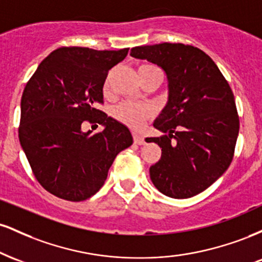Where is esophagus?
<instances>
[{"label":"esophagus","mask_w":262,"mask_h":262,"mask_svg":"<svg viewBox=\"0 0 262 262\" xmlns=\"http://www.w3.org/2000/svg\"><path fill=\"white\" fill-rule=\"evenodd\" d=\"M133 138H134V143L138 144V145H143V144L145 143V141H144V138L141 137V135H139V134L134 133L133 134Z\"/></svg>","instance_id":"obj_1"}]
</instances>
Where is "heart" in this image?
Masks as SVG:
<instances>
[{"label":"heart","mask_w":262,"mask_h":262,"mask_svg":"<svg viewBox=\"0 0 262 262\" xmlns=\"http://www.w3.org/2000/svg\"><path fill=\"white\" fill-rule=\"evenodd\" d=\"M158 69L154 65H141L138 69V73L150 71ZM107 90V83L104 85V91ZM154 114V110L149 104H135V103H122L114 110V117L117 121L123 123L129 128L139 129L144 125L150 117Z\"/></svg>","instance_id":"b5f03b06"}]
</instances>
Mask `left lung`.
I'll use <instances>...</instances> for the list:
<instances>
[{"mask_svg": "<svg viewBox=\"0 0 262 262\" xmlns=\"http://www.w3.org/2000/svg\"><path fill=\"white\" fill-rule=\"evenodd\" d=\"M130 55L158 65L167 80L166 106L154 122L162 135L145 139L161 148V159L149 169L151 182L167 197L196 196L233 160L239 117L229 83L215 62L192 45H144Z\"/></svg>", "mask_w": 262, "mask_h": 262, "instance_id": "obj_1", "label": "left lung"}]
</instances>
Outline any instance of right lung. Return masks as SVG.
Listing matches in <instances>:
<instances>
[{"label":"right lung","mask_w":262,"mask_h":262,"mask_svg":"<svg viewBox=\"0 0 262 262\" xmlns=\"http://www.w3.org/2000/svg\"><path fill=\"white\" fill-rule=\"evenodd\" d=\"M129 48L93 50L65 47L38 66L20 100L19 143L35 179L66 201H85L103 186L116 156L133 144L130 130L97 110L108 71ZM85 120L101 134L82 132Z\"/></svg>","instance_id":"1"}]
</instances>
